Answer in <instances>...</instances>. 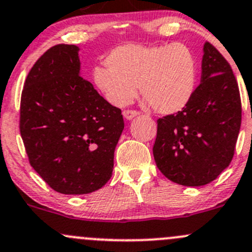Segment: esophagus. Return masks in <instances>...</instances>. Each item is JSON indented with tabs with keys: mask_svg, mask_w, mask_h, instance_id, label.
<instances>
[{
	"mask_svg": "<svg viewBox=\"0 0 252 252\" xmlns=\"http://www.w3.org/2000/svg\"><path fill=\"white\" fill-rule=\"evenodd\" d=\"M139 111L136 110H124L123 111V116L124 118L126 119H133L134 117H136V116H139Z\"/></svg>",
	"mask_w": 252,
	"mask_h": 252,
	"instance_id": "1",
	"label": "esophagus"
}]
</instances>
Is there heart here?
Here are the masks:
<instances>
[{
	"instance_id": "obj_1",
	"label": "heart",
	"mask_w": 252,
	"mask_h": 252,
	"mask_svg": "<svg viewBox=\"0 0 252 252\" xmlns=\"http://www.w3.org/2000/svg\"><path fill=\"white\" fill-rule=\"evenodd\" d=\"M106 66L93 70V81L106 99L128 105L140 86L142 99L159 115L184 110L197 87V60L184 43L170 46L126 44L113 49Z\"/></svg>"
}]
</instances>
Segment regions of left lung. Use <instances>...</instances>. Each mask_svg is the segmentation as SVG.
Listing matches in <instances>:
<instances>
[{
	"instance_id": "1",
	"label": "left lung",
	"mask_w": 252,
	"mask_h": 252,
	"mask_svg": "<svg viewBox=\"0 0 252 252\" xmlns=\"http://www.w3.org/2000/svg\"><path fill=\"white\" fill-rule=\"evenodd\" d=\"M242 123V101L231 65L204 44L202 82L189 104L157 121L153 157L160 173L182 186H203L233 159Z\"/></svg>"
}]
</instances>
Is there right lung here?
<instances>
[{
    "mask_svg": "<svg viewBox=\"0 0 252 252\" xmlns=\"http://www.w3.org/2000/svg\"><path fill=\"white\" fill-rule=\"evenodd\" d=\"M123 128L121 108L79 76L77 47L57 44L38 58L21 92L19 129L30 165L50 189H101Z\"/></svg>",
    "mask_w": 252,
    "mask_h": 252,
    "instance_id": "1",
    "label": "right lung"
}]
</instances>
